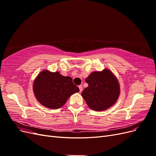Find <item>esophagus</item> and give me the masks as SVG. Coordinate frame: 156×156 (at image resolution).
Here are the masks:
<instances>
[{
    "label": "esophagus",
    "instance_id": "1",
    "mask_svg": "<svg viewBox=\"0 0 156 156\" xmlns=\"http://www.w3.org/2000/svg\"><path fill=\"white\" fill-rule=\"evenodd\" d=\"M79 92H81L83 91V87H82V85H79Z\"/></svg>",
    "mask_w": 156,
    "mask_h": 156
}]
</instances>
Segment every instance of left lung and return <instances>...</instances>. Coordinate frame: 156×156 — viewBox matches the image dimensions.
I'll return each mask as SVG.
<instances>
[{
  "label": "left lung",
  "instance_id": "8db88e82",
  "mask_svg": "<svg viewBox=\"0 0 156 156\" xmlns=\"http://www.w3.org/2000/svg\"><path fill=\"white\" fill-rule=\"evenodd\" d=\"M85 81L88 86L81 95L90 108L97 111H104L116 103L120 95V87L111 71L92 72Z\"/></svg>",
  "mask_w": 156,
  "mask_h": 156
}]
</instances>
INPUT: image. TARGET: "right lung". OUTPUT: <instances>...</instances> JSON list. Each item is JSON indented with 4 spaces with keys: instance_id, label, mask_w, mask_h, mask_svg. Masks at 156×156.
<instances>
[{
    "instance_id": "right-lung-1",
    "label": "right lung",
    "mask_w": 156,
    "mask_h": 156,
    "mask_svg": "<svg viewBox=\"0 0 156 156\" xmlns=\"http://www.w3.org/2000/svg\"><path fill=\"white\" fill-rule=\"evenodd\" d=\"M33 90L38 101L44 106L56 109L63 106L71 95L79 92L72 78L59 72H41L33 84Z\"/></svg>"
}]
</instances>
